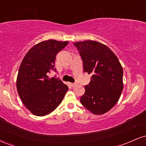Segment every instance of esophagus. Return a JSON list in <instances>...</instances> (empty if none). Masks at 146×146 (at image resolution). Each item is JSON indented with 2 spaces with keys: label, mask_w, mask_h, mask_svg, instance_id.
Returning a JSON list of instances; mask_svg holds the SVG:
<instances>
[{
  "label": "esophagus",
  "mask_w": 146,
  "mask_h": 146,
  "mask_svg": "<svg viewBox=\"0 0 146 146\" xmlns=\"http://www.w3.org/2000/svg\"><path fill=\"white\" fill-rule=\"evenodd\" d=\"M70 85H71V86H72V87H74V86H76V84H75V83H71V84H70Z\"/></svg>",
  "instance_id": "34e87169"
}]
</instances>
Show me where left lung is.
<instances>
[{"label": "left lung", "mask_w": 146, "mask_h": 146, "mask_svg": "<svg viewBox=\"0 0 146 146\" xmlns=\"http://www.w3.org/2000/svg\"><path fill=\"white\" fill-rule=\"evenodd\" d=\"M83 62L84 72L92 74L80 102L95 115H102L117 104L123 90V68L106 45L93 40L73 43Z\"/></svg>", "instance_id": "obj_1"}]
</instances>
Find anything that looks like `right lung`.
<instances>
[{"mask_svg":"<svg viewBox=\"0 0 146 146\" xmlns=\"http://www.w3.org/2000/svg\"><path fill=\"white\" fill-rule=\"evenodd\" d=\"M68 42L48 40L33 46L25 55L18 71L16 87L23 104L37 116L53 112L68 88L58 78H48L55 68L56 55Z\"/></svg>","mask_w":146,"mask_h":146,"instance_id":"1","label":"right lung"}]
</instances>
